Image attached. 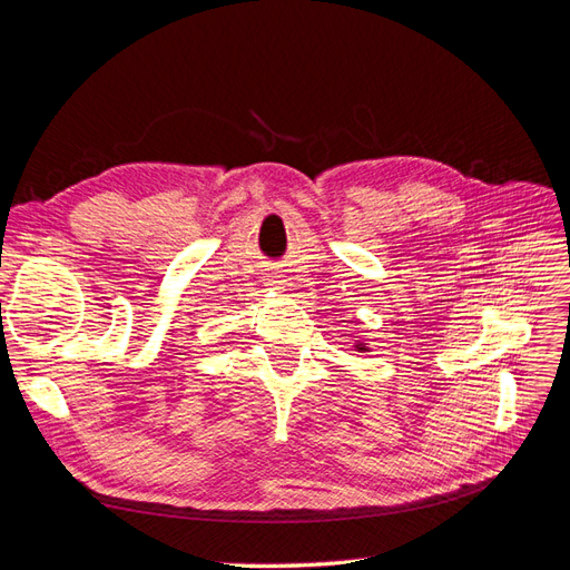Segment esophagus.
Here are the masks:
<instances>
[{
	"label": "esophagus",
	"instance_id": "34e87169",
	"mask_svg": "<svg viewBox=\"0 0 570 570\" xmlns=\"http://www.w3.org/2000/svg\"><path fill=\"white\" fill-rule=\"evenodd\" d=\"M271 285H283V281H278V275H275V281Z\"/></svg>",
	"mask_w": 570,
	"mask_h": 570
}]
</instances>
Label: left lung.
Returning a JSON list of instances; mask_svg holds the SVG:
<instances>
[{"instance_id": "1", "label": "left lung", "mask_w": 570, "mask_h": 570, "mask_svg": "<svg viewBox=\"0 0 570 570\" xmlns=\"http://www.w3.org/2000/svg\"><path fill=\"white\" fill-rule=\"evenodd\" d=\"M358 350H364V347H361V344H358Z\"/></svg>"}]
</instances>
